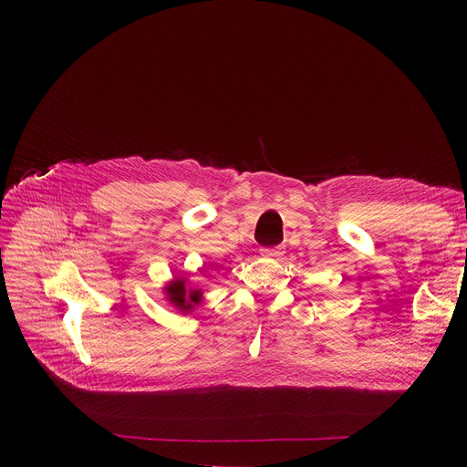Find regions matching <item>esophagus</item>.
Returning a JSON list of instances; mask_svg holds the SVG:
<instances>
[{"label": "esophagus", "mask_w": 467, "mask_h": 467, "mask_svg": "<svg viewBox=\"0 0 467 467\" xmlns=\"http://www.w3.org/2000/svg\"><path fill=\"white\" fill-rule=\"evenodd\" d=\"M261 254L265 257H273V259H280L284 255V248L282 246H273V248H263Z\"/></svg>", "instance_id": "1"}]
</instances>
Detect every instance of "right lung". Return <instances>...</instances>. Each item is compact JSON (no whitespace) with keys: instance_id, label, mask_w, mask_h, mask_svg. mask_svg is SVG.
Returning <instances> with one entry per match:
<instances>
[{"instance_id":"1","label":"right lung","mask_w":467,"mask_h":467,"mask_svg":"<svg viewBox=\"0 0 467 467\" xmlns=\"http://www.w3.org/2000/svg\"><path fill=\"white\" fill-rule=\"evenodd\" d=\"M166 299L174 305L180 312L189 314L194 310L196 305L201 303L202 291L187 287L185 278H176L174 282L166 285Z\"/></svg>"}]
</instances>
